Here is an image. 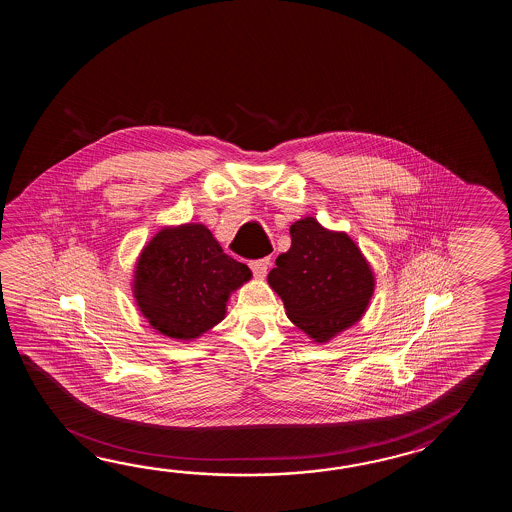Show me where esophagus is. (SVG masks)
<instances>
[{
  "label": "esophagus",
  "mask_w": 512,
  "mask_h": 512,
  "mask_svg": "<svg viewBox=\"0 0 512 512\" xmlns=\"http://www.w3.org/2000/svg\"><path fill=\"white\" fill-rule=\"evenodd\" d=\"M269 258H263V260L251 261V269L254 272L256 278H265L267 276V269H269Z\"/></svg>",
  "instance_id": "1"
}]
</instances>
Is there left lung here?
<instances>
[{"label": "left lung", "mask_w": 512, "mask_h": 512, "mask_svg": "<svg viewBox=\"0 0 512 512\" xmlns=\"http://www.w3.org/2000/svg\"><path fill=\"white\" fill-rule=\"evenodd\" d=\"M289 232L291 249L276 258L267 280L294 326L327 342L366 313L375 276L346 232L324 229L315 218L298 219Z\"/></svg>", "instance_id": "1"}]
</instances>
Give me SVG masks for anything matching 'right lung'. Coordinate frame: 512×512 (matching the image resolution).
Instances as JSON below:
<instances>
[{
  "instance_id": "1",
  "label": "right lung",
  "mask_w": 512,
  "mask_h": 512,
  "mask_svg": "<svg viewBox=\"0 0 512 512\" xmlns=\"http://www.w3.org/2000/svg\"><path fill=\"white\" fill-rule=\"evenodd\" d=\"M133 296L142 316L164 337L192 340L219 324L230 293L251 280L201 223L166 227L142 249Z\"/></svg>"
}]
</instances>
